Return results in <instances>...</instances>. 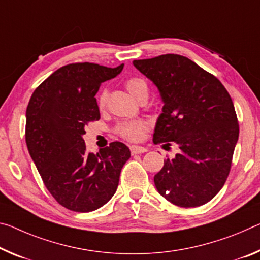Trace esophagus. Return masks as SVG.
<instances>
[{
  "mask_svg": "<svg viewBox=\"0 0 260 260\" xmlns=\"http://www.w3.org/2000/svg\"><path fill=\"white\" fill-rule=\"evenodd\" d=\"M147 151V148L141 147V146H131V152L132 155H137V154H143V152Z\"/></svg>",
  "mask_w": 260,
  "mask_h": 260,
  "instance_id": "34e87169",
  "label": "esophagus"
}]
</instances>
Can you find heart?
I'll use <instances>...</instances> for the list:
<instances>
[{"instance_id":"heart-1","label":"heart","mask_w":260,"mask_h":260,"mask_svg":"<svg viewBox=\"0 0 260 260\" xmlns=\"http://www.w3.org/2000/svg\"><path fill=\"white\" fill-rule=\"evenodd\" d=\"M126 89L133 96L135 100H139L143 94H148V85L146 81L141 77L134 76L126 81ZM108 101V91L103 90L98 96V106L103 109ZM147 131V123L142 120H133V121H123L119 123L117 127V133L121 138L129 140V141H138L142 138V135Z\"/></svg>"}]
</instances>
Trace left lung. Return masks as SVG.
Returning <instances> with one entry per match:
<instances>
[{
	"label": "left lung",
	"instance_id": "1",
	"mask_svg": "<svg viewBox=\"0 0 260 260\" xmlns=\"http://www.w3.org/2000/svg\"><path fill=\"white\" fill-rule=\"evenodd\" d=\"M133 64L157 86L164 104L152 141L180 149L155 175L156 188L179 207L208 203L228 178L240 133L232 97L215 76L182 55Z\"/></svg>",
	"mask_w": 260,
	"mask_h": 260
}]
</instances>
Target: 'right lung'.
Here are the masks:
<instances>
[{
  "instance_id": "add662e5",
  "label": "right lung",
  "mask_w": 260,
  "mask_h": 260,
  "mask_svg": "<svg viewBox=\"0 0 260 260\" xmlns=\"http://www.w3.org/2000/svg\"><path fill=\"white\" fill-rule=\"evenodd\" d=\"M115 68L78 62L63 66L32 93L26 109L25 141L45 186L67 209L101 208L117 191L128 147L111 142L97 154L86 151L82 135L100 120L94 96L103 82L120 74Z\"/></svg>"
}]
</instances>
